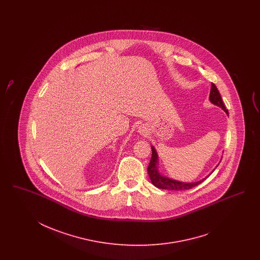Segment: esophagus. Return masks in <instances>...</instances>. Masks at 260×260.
Listing matches in <instances>:
<instances>
[{
    "mask_svg": "<svg viewBox=\"0 0 260 260\" xmlns=\"http://www.w3.org/2000/svg\"><path fill=\"white\" fill-rule=\"evenodd\" d=\"M140 133H142V134H146V129L145 128H143V127H141V129H140Z\"/></svg>",
    "mask_w": 260,
    "mask_h": 260,
    "instance_id": "obj_1",
    "label": "esophagus"
}]
</instances>
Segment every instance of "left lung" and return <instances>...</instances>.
Returning <instances> with one entry per match:
<instances>
[{
	"mask_svg": "<svg viewBox=\"0 0 260 260\" xmlns=\"http://www.w3.org/2000/svg\"><path fill=\"white\" fill-rule=\"evenodd\" d=\"M210 101L213 103V105L218 106L219 108H221L227 113V115H229L228 110L226 109L224 103L222 101L220 93H219L217 87H215V85L213 83H212L211 92H210ZM151 151H152V154H151V158H150V164L148 167V173H149V176H150V181L155 187H157L158 189H169V190L190 189L191 188L197 186V185H199L201 182L204 181L205 179L208 177L207 176L206 178L200 180V181L192 182V183H185V182L177 181V180H173L171 178H168L167 176L162 175L158 171L157 152L153 147H151Z\"/></svg>",
	"mask_w": 260,
	"mask_h": 260,
	"instance_id": "8db88e82",
	"label": "left lung"
}]
</instances>
